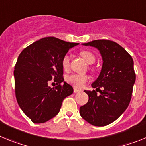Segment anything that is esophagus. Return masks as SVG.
<instances>
[{"label": "esophagus", "instance_id": "34e87169", "mask_svg": "<svg viewBox=\"0 0 146 146\" xmlns=\"http://www.w3.org/2000/svg\"><path fill=\"white\" fill-rule=\"evenodd\" d=\"M81 91H82V90H80V89H78L75 87L74 88V93H79L81 92Z\"/></svg>", "mask_w": 146, "mask_h": 146}]
</instances>
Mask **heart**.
<instances>
[{"label":"heart","instance_id":"1","mask_svg":"<svg viewBox=\"0 0 146 146\" xmlns=\"http://www.w3.org/2000/svg\"><path fill=\"white\" fill-rule=\"evenodd\" d=\"M80 55L88 64H92L95 62L96 58L94 54L90 51L84 50L80 52ZM61 64L63 69L65 71L69 69L70 66V56L69 55H65L61 60ZM89 77L87 74H72L66 76V80L68 83L73 86L75 88H82L88 80Z\"/></svg>","mask_w":146,"mask_h":146}]
</instances>
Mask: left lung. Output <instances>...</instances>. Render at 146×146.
Returning a JSON list of instances; mask_svg holds the SVG:
<instances>
[{"instance_id":"1","label":"left lung","mask_w":146,"mask_h":146,"mask_svg":"<svg viewBox=\"0 0 146 146\" xmlns=\"http://www.w3.org/2000/svg\"><path fill=\"white\" fill-rule=\"evenodd\" d=\"M85 46L96 47L102 58V70L92 83L97 89L103 87L98 95L95 90L84 91L88 102L80 108V114L89 123L104 126L118 119L128 108L136 75L131 55L116 42L110 40H94Z\"/></svg>"}]
</instances>
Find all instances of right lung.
<instances>
[{
  "mask_svg": "<svg viewBox=\"0 0 146 146\" xmlns=\"http://www.w3.org/2000/svg\"><path fill=\"white\" fill-rule=\"evenodd\" d=\"M78 44L45 37L19 55L14 71L15 95L20 108L33 123H44L55 117L63 100L73 93L72 86L64 82L61 60L69 49ZM52 79L57 86H48Z\"/></svg>",
  "mask_w": 146,
  "mask_h": 146,
  "instance_id": "1",
  "label": "right lung"
}]
</instances>
